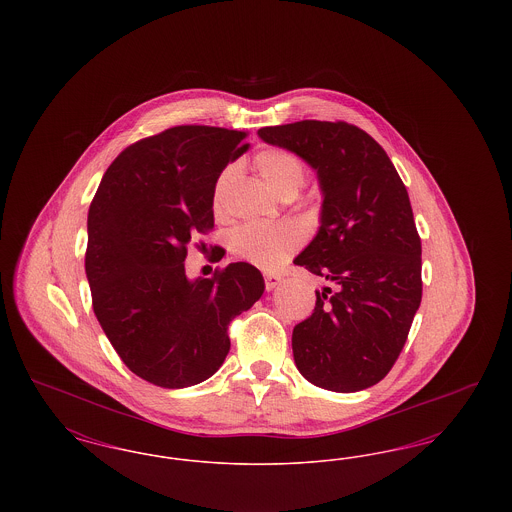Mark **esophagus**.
I'll use <instances>...</instances> for the list:
<instances>
[{
  "label": "esophagus",
  "instance_id": "obj_1",
  "mask_svg": "<svg viewBox=\"0 0 512 512\" xmlns=\"http://www.w3.org/2000/svg\"><path fill=\"white\" fill-rule=\"evenodd\" d=\"M280 280H282L280 274H276V272H265V288H267L268 292L274 290V288L280 284Z\"/></svg>",
  "mask_w": 512,
  "mask_h": 512
}]
</instances>
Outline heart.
<instances>
[{
    "mask_svg": "<svg viewBox=\"0 0 512 512\" xmlns=\"http://www.w3.org/2000/svg\"><path fill=\"white\" fill-rule=\"evenodd\" d=\"M255 167L268 186L282 197L295 195L307 180L305 163L288 149L268 147L257 153ZM238 174L236 165L220 172L213 190V209L224 213L226 194ZM303 244V230L293 222L280 224H247L232 238V251L247 263L261 268L282 265Z\"/></svg>",
    "mask_w": 512,
    "mask_h": 512,
    "instance_id": "heart-1",
    "label": "heart"
}]
</instances>
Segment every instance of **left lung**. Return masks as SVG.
Instances as JSON below:
<instances>
[{
    "instance_id": "left-lung-1",
    "label": "left lung",
    "mask_w": 512,
    "mask_h": 512,
    "mask_svg": "<svg viewBox=\"0 0 512 512\" xmlns=\"http://www.w3.org/2000/svg\"><path fill=\"white\" fill-rule=\"evenodd\" d=\"M259 136L303 157L322 188L320 228L293 261L326 278L293 328V359L318 388L353 393L395 365L422 299V245L388 153L355 124L299 121Z\"/></svg>"
}]
</instances>
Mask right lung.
<instances>
[{"label":"right lung","mask_w":512,"mask_h":512,"mask_svg":"<svg viewBox=\"0 0 512 512\" xmlns=\"http://www.w3.org/2000/svg\"><path fill=\"white\" fill-rule=\"evenodd\" d=\"M245 138L220 126H172L121 151L92 199V307L122 363L153 386L180 390L211 378L230 349L228 324L265 292L249 263L195 282L184 268L188 245L215 226V182L247 149Z\"/></svg>","instance_id":"add662e5"}]
</instances>
